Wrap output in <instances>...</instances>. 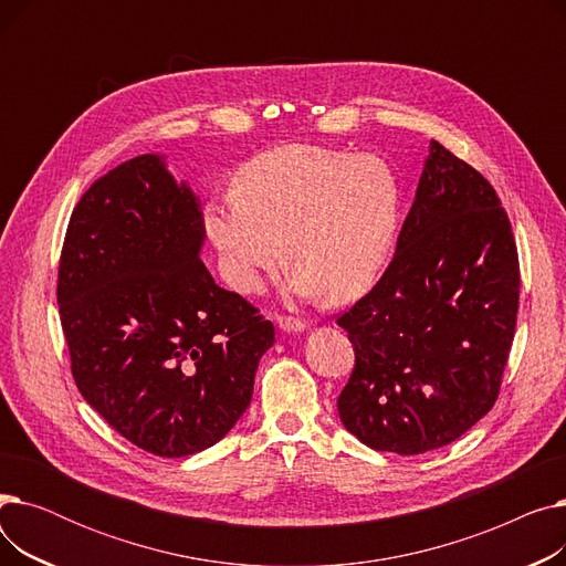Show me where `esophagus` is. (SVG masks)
I'll use <instances>...</instances> for the list:
<instances>
[{
  "label": "esophagus",
  "instance_id": "obj_1",
  "mask_svg": "<svg viewBox=\"0 0 566 566\" xmlns=\"http://www.w3.org/2000/svg\"><path fill=\"white\" fill-rule=\"evenodd\" d=\"M277 325H280L282 333H289V335H298V333L307 331V325L303 321H298V318L282 316V318H277Z\"/></svg>",
  "mask_w": 566,
  "mask_h": 566
}]
</instances>
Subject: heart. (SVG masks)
<instances>
[{"label":"heart","instance_id":"b5f03b06","mask_svg":"<svg viewBox=\"0 0 566 566\" xmlns=\"http://www.w3.org/2000/svg\"><path fill=\"white\" fill-rule=\"evenodd\" d=\"M231 190L206 203L203 229L245 295L286 261L295 298L350 303L374 286L399 231L401 181L374 154L282 144L238 167Z\"/></svg>","mask_w":566,"mask_h":566}]
</instances>
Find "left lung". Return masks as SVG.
<instances>
[{
  "label": "left lung",
  "mask_w": 566,
  "mask_h": 566,
  "mask_svg": "<svg viewBox=\"0 0 566 566\" xmlns=\"http://www.w3.org/2000/svg\"><path fill=\"white\" fill-rule=\"evenodd\" d=\"M512 224L486 178L429 142L397 252L337 323L355 369L339 420L376 452L461 438L497 399L518 312Z\"/></svg>",
  "instance_id": "left-lung-1"
}]
</instances>
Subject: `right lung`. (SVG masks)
<instances>
[{
	"instance_id": "obj_1",
	"label": "right lung",
	"mask_w": 566,
	"mask_h": 566,
	"mask_svg": "<svg viewBox=\"0 0 566 566\" xmlns=\"http://www.w3.org/2000/svg\"><path fill=\"white\" fill-rule=\"evenodd\" d=\"M201 201L160 154L114 167L69 222L56 303L77 390L137 448L190 457L248 410L275 328L201 263Z\"/></svg>"
}]
</instances>
